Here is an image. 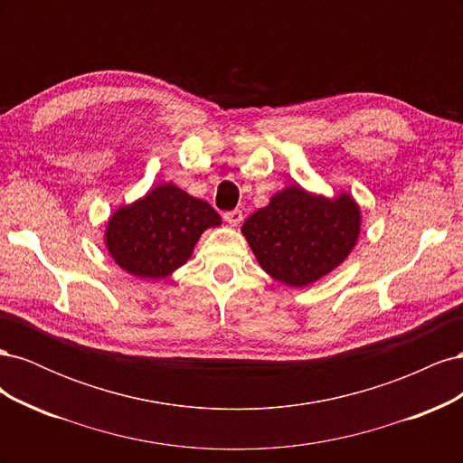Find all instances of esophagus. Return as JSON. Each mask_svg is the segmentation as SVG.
I'll return each instance as SVG.
<instances>
[{"label":"esophagus","mask_w":463,"mask_h":463,"mask_svg":"<svg viewBox=\"0 0 463 463\" xmlns=\"http://www.w3.org/2000/svg\"><path fill=\"white\" fill-rule=\"evenodd\" d=\"M223 220H226L232 228H237L243 220V213L241 210H230V213L223 214Z\"/></svg>","instance_id":"34e87169"}]
</instances>
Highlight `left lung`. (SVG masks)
<instances>
[{
  "label": "left lung",
  "instance_id": "obj_1",
  "mask_svg": "<svg viewBox=\"0 0 463 463\" xmlns=\"http://www.w3.org/2000/svg\"><path fill=\"white\" fill-rule=\"evenodd\" d=\"M241 233L266 274L305 288L338 269L355 249L361 206L345 191L325 197L288 185L245 220Z\"/></svg>",
  "mask_w": 463,
  "mask_h": 463
}]
</instances>
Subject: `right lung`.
Listing matches in <instances>:
<instances>
[{"label": "right lung", "mask_w": 463, "mask_h": 463, "mask_svg": "<svg viewBox=\"0 0 463 463\" xmlns=\"http://www.w3.org/2000/svg\"><path fill=\"white\" fill-rule=\"evenodd\" d=\"M220 223V214L206 201L174 184H158L109 214L104 245L128 274L162 279L181 269L201 235Z\"/></svg>", "instance_id": "obj_1"}]
</instances>
